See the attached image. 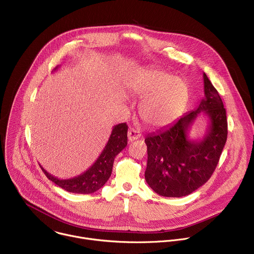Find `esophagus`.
<instances>
[{
    "label": "esophagus",
    "mask_w": 254,
    "mask_h": 254,
    "mask_svg": "<svg viewBox=\"0 0 254 254\" xmlns=\"http://www.w3.org/2000/svg\"><path fill=\"white\" fill-rule=\"evenodd\" d=\"M141 137V133L134 129V128H130L129 131H128V141L129 142H132V141H135L137 139H139Z\"/></svg>",
    "instance_id": "1"
}]
</instances>
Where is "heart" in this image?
Here are the masks:
<instances>
[{"label": "heart", "instance_id": "b5f03b06", "mask_svg": "<svg viewBox=\"0 0 254 254\" xmlns=\"http://www.w3.org/2000/svg\"><path fill=\"white\" fill-rule=\"evenodd\" d=\"M134 96L143 99L139 115L151 127H164L176 121L189 101V85L181 77L160 69L141 73L130 85Z\"/></svg>", "mask_w": 254, "mask_h": 254}]
</instances>
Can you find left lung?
<instances>
[{
  "label": "left lung",
  "instance_id": "1",
  "mask_svg": "<svg viewBox=\"0 0 254 254\" xmlns=\"http://www.w3.org/2000/svg\"><path fill=\"white\" fill-rule=\"evenodd\" d=\"M203 87L204 97L196 109L145 138V179L160 195L181 197L191 193L209 180L219 161L227 138L226 111L205 73ZM200 113L209 118V126L201 140H191L188 132Z\"/></svg>",
  "mask_w": 254,
  "mask_h": 254
}]
</instances>
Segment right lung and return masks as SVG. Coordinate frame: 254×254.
Instances as JSON below:
<instances>
[{"mask_svg": "<svg viewBox=\"0 0 254 254\" xmlns=\"http://www.w3.org/2000/svg\"><path fill=\"white\" fill-rule=\"evenodd\" d=\"M57 66L54 70H57ZM126 123L115 125L112 129L109 140L94 164L84 173L71 179L62 180L48 173L42 166V170L49 180L63 188L66 191L74 193H92L101 189L111 176L115 157L127 146Z\"/></svg>", "mask_w": 254, "mask_h": 254, "instance_id": "add662e5", "label": "right lung"}]
</instances>
